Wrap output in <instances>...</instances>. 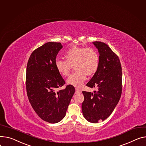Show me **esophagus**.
Returning <instances> with one entry per match:
<instances>
[{"instance_id":"34e87169","label":"esophagus","mask_w":146,"mask_h":146,"mask_svg":"<svg viewBox=\"0 0 146 146\" xmlns=\"http://www.w3.org/2000/svg\"><path fill=\"white\" fill-rule=\"evenodd\" d=\"M82 93V90H80L79 89H76V92H75V93L77 94V93Z\"/></svg>"}]
</instances>
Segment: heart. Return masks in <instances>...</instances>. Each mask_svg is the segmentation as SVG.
Returning a JSON list of instances; mask_svg holds the SVG:
<instances>
[{
  "label": "heart",
  "instance_id": "b5f03b06",
  "mask_svg": "<svg viewBox=\"0 0 146 146\" xmlns=\"http://www.w3.org/2000/svg\"><path fill=\"white\" fill-rule=\"evenodd\" d=\"M64 56L66 60L57 59L55 67L61 76H67L74 66L76 70L67 79L68 84L82 87L87 75H93L99 69V56L92 47L72 46L65 52Z\"/></svg>",
  "mask_w": 146,
  "mask_h": 146
}]
</instances>
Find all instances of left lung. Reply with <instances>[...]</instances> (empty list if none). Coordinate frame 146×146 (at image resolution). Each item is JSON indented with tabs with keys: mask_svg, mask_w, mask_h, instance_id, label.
<instances>
[{
	"mask_svg": "<svg viewBox=\"0 0 146 146\" xmlns=\"http://www.w3.org/2000/svg\"><path fill=\"white\" fill-rule=\"evenodd\" d=\"M99 53V66L86 86L98 87L94 93L83 91V116L89 122L104 121L113 111L120 99L122 91V70L119 57L108 44L94 42Z\"/></svg>",
	"mask_w": 146,
	"mask_h": 146,
	"instance_id": "1",
	"label": "left lung"
}]
</instances>
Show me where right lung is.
Segmentation results:
<instances>
[{"label": "right lung", "instance_id": "obj_1", "mask_svg": "<svg viewBox=\"0 0 146 146\" xmlns=\"http://www.w3.org/2000/svg\"><path fill=\"white\" fill-rule=\"evenodd\" d=\"M61 43L47 42L35 50L26 68V87L28 99L35 111L45 121L56 123L66 115L75 92L72 85L56 91L65 82L55 67Z\"/></svg>", "mask_w": 146, "mask_h": 146}]
</instances>
